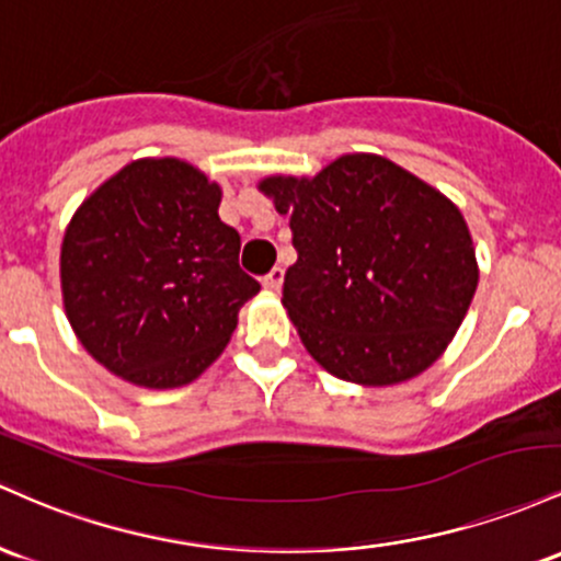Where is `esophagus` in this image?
<instances>
[{"mask_svg": "<svg viewBox=\"0 0 561 561\" xmlns=\"http://www.w3.org/2000/svg\"><path fill=\"white\" fill-rule=\"evenodd\" d=\"M262 286L267 288V291L278 294V291H280V286H283V267H273V270H270V273L264 275Z\"/></svg>", "mask_w": 561, "mask_h": 561, "instance_id": "esophagus-1", "label": "esophagus"}]
</instances>
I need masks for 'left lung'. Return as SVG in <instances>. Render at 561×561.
<instances>
[{"mask_svg":"<svg viewBox=\"0 0 561 561\" xmlns=\"http://www.w3.org/2000/svg\"><path fill=\"white\" fill-rule=\"evenodd\" d=\"M260 191L291 217L299 256L283 307L329 374L389 387L443 355L480 280L450 198L374 153L342 156L312 180L267 178Z\"/></svg>","mask_w":561,"mask_h":561,"instance_id":"8db88e82","label":"left lung"}]
</instances>
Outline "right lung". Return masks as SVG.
Returning a JSON list of instances; mask_svg holds the SVG:
<instances>
[{
    "mask_svg": "<svg viewBox=\"0 0 561 561\" xmlns=\"http://www.w3.org/2000/svg\"><path fill=\"white\" fill-rule=\"evenodd\" d=\"M222 191L180 159H140L73 214L60 249L68 323L124 381L172 389L230 342L260 283L238 267L241 236L219 219Z\"/></svg>",
    "mask_w": 561,
    "mask_h": 561,
    "instance_id": "add662e5",
    "label": "right lung"
}]
</instances>
